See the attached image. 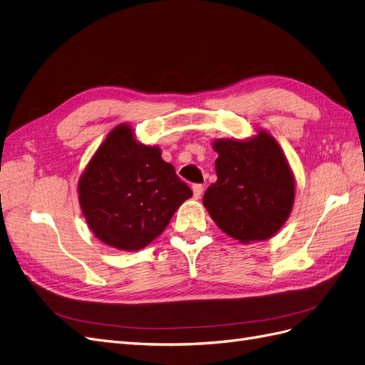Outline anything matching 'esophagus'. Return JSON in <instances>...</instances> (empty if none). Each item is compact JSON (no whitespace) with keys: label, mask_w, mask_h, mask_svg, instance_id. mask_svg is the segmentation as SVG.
<instances>
[{"label":"esophagus","mask_w":365,"mask_h":365,"mask_svg":"<svg viewBox=\"0 0 365 365\" xmlns=\"http://www.w3.org/2000/svg\"><path fill=\"white\" fill-rule=\"evenodd\" d=\"M192 190H193V196L197 200V197H201V195L204 192V187H202V184H193Z\"/></svg>","instance_id":"obj_1"}]
</instances>
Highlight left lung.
<instances>
[{
	"instance_id": "obj_1",
	"label": "left lung",
	"mask_w": 365,
	"mask_h": 365,
	"mask_svg": "<svg viewBox=\"0 0 365 365\" xmlns=\"http://www.w3.org/2000/svg\"><path fill=\"white\" fill-rule=\"evenodd\" d=\"M213 149L217 181L202 197L208 215L240 244L272 237L295 200L294 173L277 140L259 129L245 140H215Z\"/></svg>"
}]
</instances>
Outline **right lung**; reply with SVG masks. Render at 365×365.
Instances as JSON below:
<instances>
[{"instance_id": "add662e5", "label": "right lung", "mask_w": 365, "mask_h": 365, "mask_svg": "<svg viewBox=\"0 0 365 365\" xmlns=\"http://www.w3.org/2000/svg\"><path fill=\"white\" fill-rule=\"evenodd\" d=\"M77 193L94 236L121 251L149 245L192 196L173 165L161 158V149L137 141L126 123L115 126L98 146Z\"/></svg>"}]
</instances>
